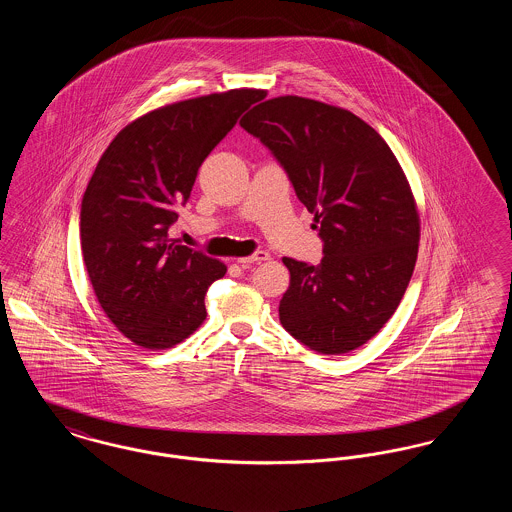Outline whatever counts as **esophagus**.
<instances>
[{
	"instance_id": "obj_1",
	"label": "esophagus",
	"mask_w": 512,
	"mask_h": 512,
	"mask_svg": "<svg viewBox=\"0 0 512 512\" xmlns=\"http://www.w3.org/2000/svg\"><path fill=\"white\" fill-rule=\"evenodd\" d=\"M268 255L267 251H255L253 255H249V257H242V259H238V263L245 267V265H251V263H263V261H267Z\"/></svg>"
}]
</instances>
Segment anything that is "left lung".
<instances>
[{"instance_id":"8db88e82","label":"left lung","mask_w":512,"mask_h":512,"mask_svg":"<svg viewBox=\"0 0 512 512\" xmlns=\"http://www.w3.org/2000/svg\"><path fill=\"white\" fill-rule=\"evenodd\" d=\"M240 124L288 172L324 242L317 267L282 259L290 270L282 326L322 355L361 347L390 320L413 276L420 217L405 172L370 124L322 101L267 99Z\"/></svg>"}]
</instances>
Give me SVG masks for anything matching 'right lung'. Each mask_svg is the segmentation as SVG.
I'll return each instance as SVG.
<instances>
[{
  "label": "right lung",
  "mask_w": 512,
  "mask_h": 512,
  "mask_svg": "<svg viewBox=\"0 0 512 512\" xmlns=\"http://www.w3.org/2000/svg\"><path fill=\"white\" fill-rule=\"evenodd\" d=\"M263 90H228L149 111L103 151L82 197L80 244L94 293L136 345L169 349L207 317L224 263L169 238L205 157Z\"/></svg>",
  "instance_id": "right-lung-1"
}]
</instances>
